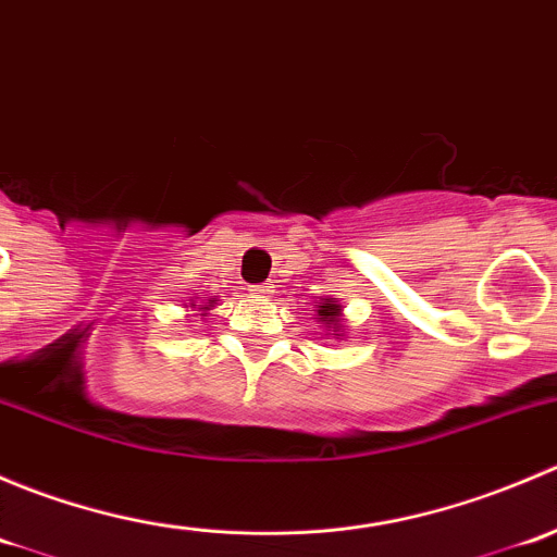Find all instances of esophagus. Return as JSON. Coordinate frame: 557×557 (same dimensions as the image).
<instances>
[{"instance_id":"34e87169","label":"esophagus","mask_w":557,"mask_h":557,"mask_svg":"<svg viewBox=\"0 0 557 557\" xmlns=\"http://www.w3.org/2000/svg\"><path fill=\"white\" fill-rule=\"evenodd\" d=\"M274 285L272 283H258V285H252V294H256V296H261V299H269V296H272L274 294Z\"/></svg>"}]
</instances>
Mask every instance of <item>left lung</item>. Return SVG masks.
Returning <instances> with one entry per match:
<instances>
[{
    "instance_id": "left-lung-1",
    "label": "left lung",
    "mask_w": 557,
    "mask_h": 557,
    "mask_svg": "<svg viewBox=\"0 0 557 557\" xmlns=\"http://www.w3.org/2000/svg\"><path fill=\"white\" fill-rule=\"evenodd\" d=\"M318 307V323L323 325V336H334V339H342L345 336V314H342V305L336 299H320L314 301Z\"/></svg>"
}]
</instances>
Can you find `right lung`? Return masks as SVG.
<instances>
[{
	"instance_id": "right-lung-1",
	"label": "right lung",
	"mask_w": 557,
	"mask_h": 557,
	"mask_svg": "<svg viewBox=\"0 0 557 557\" xmlns=\"http://www.w3.org/2000/svg\"><path fill=\"white\" fill-rule=\"evenodd\" d=\"M215 305H218V299H201V305H196V301L190 299V312H196V314H201V318H207V314H210V310H215Z\"/></svg>"
}]
</instances>
